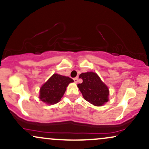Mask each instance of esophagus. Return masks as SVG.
Returning <instances> with one entry per match:
<instances>
[{"label":"esophagus","instance_id":"esophagus-1","mask_svg":"<svg viewBox=\"0 0 149 149\" xmlns=\"http://www.w3.org/2000/svg\"><path fill=\"white\" fill-rule=\"evenodd\" d=\"M73 80H74L75 83H78V78H77V77H76V78H73Z\"/></svg>","mask_w":149,"mask_h":149}]
</instances>
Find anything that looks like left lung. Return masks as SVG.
<instances>
[{
  "label": "left lung",
  "mask_w": 149,
  "mask_h": 149,
  "mask_svg": "<svg viewBox=\"0 0 149 149\" xmlns=\"http://www.w3.org/2000/svg\"><path fill=\"white\" fill-rule=\"evenodd\" d=\"M79 78L83 79V83L78 84V88L85 100L97 107L109 101V88L96 73H83Z\"/></svg>",
  "instance_id": "1"
}]
</instances>
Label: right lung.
I'll return each instance as SVG.
<instances>
[{"label":"right lung","instance_id":"obj_1","mask_svg":"<svg viewBox=\"0 0 149 149\" xmlns=\"http://www.w3.org/2000/svg\"><path fill=\"white\" fill-rule=\"evenodd\" d=\"M73 82L69 77L54 73L40 88L39 98L47 104H57L64 95L66 87Z\"/></svg>","mask_w":149,"mask_h":149}]
</instances>
